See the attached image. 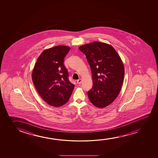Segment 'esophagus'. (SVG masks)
I'll use <instances>...</instances> for the list:
<instances>
[{
  "label": "esophagus",
  "instance_id": "obj_1",
  "mask_svg": "<svg viewBox=\"0 0 158 158\" xmlns=\"http://www.w3.org/2000/svg\"><path fill=\"white\" fill-rule=\"evenodd\" d=\"M81 81H82L81 79H78V80L77 81V84H80L81 83Z\"/></svg>",
  "mask_w": 158,
  "mask_h": 158
}]
</instances>
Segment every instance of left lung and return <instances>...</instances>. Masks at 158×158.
<instances>
[{
	"mask_svg": "<svg viewBox=\"0 0 158 158\" xmlns=\"http://www.w3.org/2000/svg\"><path fill=\"white\" fill-rule=\"evenodd\" d=\"M79 49L91 67L93 87L87 92L89 99L97 107L108 106L119 95L123 83L125 69L120 57L112 46L99 41Z\"/></svg>",
	"mask_w": 158,
	"mask_h": 158,
	"instance_id": "8db88e82",
	"label": "left lung"
}]
</instances>
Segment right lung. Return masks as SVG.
Masks as SVG:
<instances>
[{"instance_id": "obj_1", "label": "right lung", "mask_w": 158, "mask_h": 158, "mask_svg": "<svg viewBox=\"0 0 158 158\" xmlns=\"http://www.w3.org/2000/svg\"><path fill=\"white\" fill-rule=\"evenodd\" d=\"M70 48L56 46L44 51L32 73L33 84L41 98L48 105L60 107L69 100L74 85L69 81L64 59Z\"/></svg>"}]
</instances>
